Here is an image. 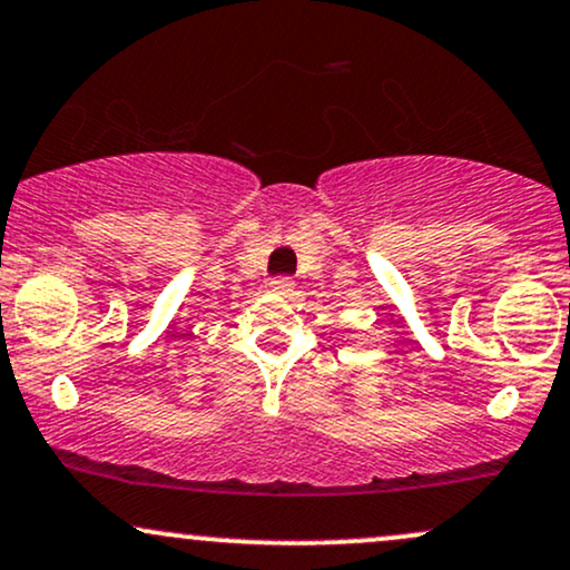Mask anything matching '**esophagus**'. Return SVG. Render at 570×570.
<instances>
[{"label":"esophagus","mask_w":570,"mask_h":570,"mask_svg":"<svg viewBox=\"0 0 570 570\" xmlns=\"http://www.w3.org/2000/svg\"><path fill=\"white\" fill-rule=\"evenodd\" d=\"M271 292H276V294H292V292H294V281L286 278V276L273 278V281H271Z\"/></svg>","instance_id":"obj_1"}]
</instances>
